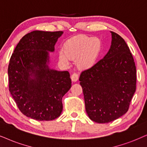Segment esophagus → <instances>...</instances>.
Wrapping results in <instances>:
<instances>
[{"instance_id":"34e87169","label":"esophagus","mask_w":147,"mask_h":147,"mask_svg":"<svg viewBox=\"0 0 147 147\" xmlns=\"http://www.w3.org/2000/svg\"><path fill=\"white\" fill-rule=\"evenodd\" d=\"M71 79L73 82L77 81V80L79 79V75H78L77 73H76V72H74V73L71 75Z\"/></svg>"}]
</instances>
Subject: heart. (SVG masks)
<instances>
[{"label": "heart", "mask_w": 147, "mask_h": 147, "mask_svg": "<svg viewBox=\"0 0 147 147\" xmlns=\"http://www.w3.org/2000/svg\"><path fill=\"white\" fill-rule=\"evenodd\" d=\"M100 49V41L94 37L80 36L68 40L64 49L60 50L59 57L68 64L70 58L76 60L79 68H88L96 62Z\"/></svg>", "instance_id": "heart-1"}]
</instances>
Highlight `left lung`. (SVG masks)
Here are the masks:
<instances>
[{"label":"left lung","instance_id":"1","mask_svg":"<svg viewBox=\"0 0 147 147\" xmlns=\"http://www.w3.org/2000/svg\"><path fill=\"white\" fill-rule=\"evenodd\" d=\"M111 33L108 53L79 77L87 114L99 123L125 114L136 92V69L130 50L121 36Z\"/></svg>","mask_w":147,"mask_h":147}]
</instances>
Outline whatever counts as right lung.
Returning <instances> with one entry per match:
<instances>
[{
	"mask_svg": "<svg viewBox=\"0 0 147 147\" xmlns=\"http://www.w3.org/2000/svg\"><path fill=\"white\" fill-rule=\"evenodd\" d=\"M62 31H32L22 38L11 57L8 67L9 92L20 111L38 121L58 117L62 98L71 87L68 71L49 66V52Z\"/></svg>",
	"mask_w": 147,
	"mask_h": 147,
	"instance_id": "add662e5",
	"label": "right lung"
}]
</instances>
